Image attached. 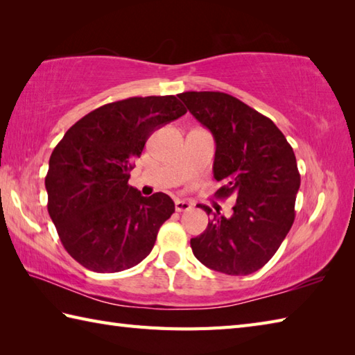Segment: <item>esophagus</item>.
Here are the masks:
<instances>
[{
  "mask_svg": "<svg viewBox=\"0 0 355 355\" xmlns=\"http://www.w3.org/2000/svg\"><path fill=\"white\" fill-rule=\"evenodd\" d=\"M192 205L189 201H183V200H177L175 201V210L177 212H186V210H191Z\"/></svg>",
  "mask_w": 355,
  "mask_h": 355,
  "instance_id": "obj_1",
  "label": "esophagus"
}]
</instances>
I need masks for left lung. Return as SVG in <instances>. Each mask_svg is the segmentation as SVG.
<instances>
[{
	"label": "left lung",
	"mask_w": 355,
	"mask_h": 355,
	"mask_svg": "<svg viewBox=\"0 0 355 355\" xmlns=\"http://www.w3.org/2000/svg\"><path fill=\"white\" fill-rule=\"evenodd\" d=\"M178 97L214 134V177L223 183L215 197L236 200L230 218L216 210L205 233L191 239L192 252L215 271L252 275L273 258L294 223L300 186L296 155L268 117L236 97L220 92ZM201 209L212 214L207 206Z\"/></svg>",
	"instance_id": "left-lung-1"
}]
</instances>
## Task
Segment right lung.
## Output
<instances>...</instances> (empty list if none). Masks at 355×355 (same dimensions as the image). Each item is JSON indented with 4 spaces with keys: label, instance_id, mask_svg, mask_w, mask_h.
<instances>
[{
    "label": "right lung",
    "instance_id": "1",
    "mask_svg": "<svg viewBox=\"0 0 355 355\" xmlns=\"http://www.w3.org/2000/svg\"><path fill=\"white\" fill-rule=\"evenodd\" d=\"M175 96L111 102L78 120L53 149L49 214L73 259L96 273L137 266L175 212L169 195L141 197L128 184L134 160L158 128L186 114Z\"/></svg>",
    "mask_w": 355,
    "mask_h": 355
}]
</instances>
